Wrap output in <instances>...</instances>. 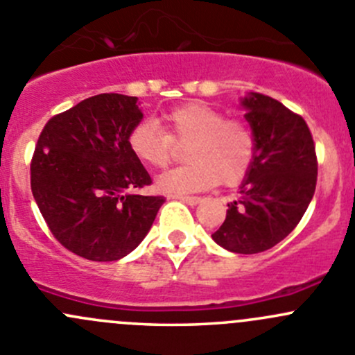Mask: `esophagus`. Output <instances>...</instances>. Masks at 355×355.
<instances>
[{"mask_svg":"<svg viewBox=\"0 0 355 355\" xmlns=\"http://www.w3.org/2000/svg\"><path fill=\"white\" fill-rule=\"evenodd\" d=\"M180 200H184V202H187V204H191V206H196V204H199L200 200V198H198V196H180V198H178Z\"/></svg>","mask_w":355,"mask_h":355,"instance_id":"34e87169","label":"esophagus"}]
</instances>
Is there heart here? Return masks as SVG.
I'll return each instance as SVG.
<instances>
[{"mask_svg": "<svg viewBox=\"0 0 355 355\" xmlns=\"http://www.w3.org/2000/svg\"><path fill=\"white\" fill-rule=\"evenodd\" d=\"M161 125L141 120L127 134L132 155L149 168L168 166L185 146L189 163L157 178L164 194L185 196L206 191L214 184L237 185L249 175L256 159V132L242 118H225L220 110L192 101L161 114Z\"/></svg>", "mask_w": 355, "mask_h": 355, "instance_id": "b5f03b06", "label": "heart"}]
</instances>
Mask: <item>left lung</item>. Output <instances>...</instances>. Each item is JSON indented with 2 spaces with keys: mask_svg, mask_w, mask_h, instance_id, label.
I'll use <instances>...</instances> for the list:
<instances>
[{
  "mask_svg": "<svg viewBox=\"0 0 355 355\" xmlns=\"http://www.w3.org/2000/svg\"><path fill=\"white\" fill-rule=\"evenodd\" d=\"M242 105L256 132V159L213 241L232 252L257 254L284 241L302 220L316 191L318 157L300 114L257 92Z\"/></svg>",
  "mask_w": 355,
  "mask_h": 355,
  "instance_id": "8db88e82",
  "label": "left lung"
}]
</instances>
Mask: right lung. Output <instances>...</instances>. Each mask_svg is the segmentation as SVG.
<instances>
[{
	"label": "right lung",
	"instance_id": "1",
	"mask_svg": "<svg viewBox=\"0 0 355 355\" xmlns=\"http://www.w3.org/2000/svg\"><path fill=\"white\" fill-rule=\"evenodd\" d=\"M137 98L98 94L49 118L31 161V189L53 237L89 261H116L146 237L163 196L127 144Z\"/></svg>",
	"mask_w": 355,
	"mask_h": 355
}]
</instances>
